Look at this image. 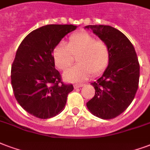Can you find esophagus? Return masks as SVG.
<instances>
[{
    "instance_id": "obj_1",
    "label": "esophagus",
    "mask_w": 150,
    "mask_h": 150,
    "mask_svg": "<svg viewBox=\"0 0 150 150\" xmlns=\"http://www.w3.org/2000/svg\"><path fill=\"white\" fill-rule=\"evenodd\" d=\"M74 86V88H77L83 87V86H84V84H75Z\"/></svg>"
}]
</instances>
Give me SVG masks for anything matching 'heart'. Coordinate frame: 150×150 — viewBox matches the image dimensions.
I'll use <instances>...</instances> for the list:
<instances>
[{
  "instance_id": "heart-1",
  "label": "heart",
  "mask_w": 150,
  "mask_h": 150,
  "mask_svg": "<svg viewBox=\"0 0 150 150\" xmlns=\"http://www.w3.org/2000/svg\"><path fill=\"white\" fill-rule=\"evenodd\" d=\"M76 57L77 64L63 74L67 81L79 82L88 79L91 74L102 73L108 65L110 50L108 45L96 40L86 32L74 34L66 45L63 42L58 43L53 50L55 66L61 70H66L71 66Z\"/></svg>"
}]
</instances>
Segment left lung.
Instances as JSON below:
<instances>
[{
    "mask_svg": "<svg viewBox=\"0 0 150 150\" xmlns=\"http://www.w3.org/2000/svg\"><path fill=\"white\" fill-rule=\"evenodd\" d=\"M104 42L110 60L100 77L91 83L95 96L87 103L95 116L111 119L122 114L132 103L138 88L140 66L132 43L116 28L107 25L85 26Z\"/></svg>",
    "mask_w": 150,
    "mask_h": 150,
    "instance_id": "obj_1",
    "label": "left lung"
}]
</instances>
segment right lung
<instances>
[{
  "label": "right lung",
  "mask_w": 150,
  "mask_h": 150,
  "mask_svg": "<svg viewBox=\"0 0 150 150\" xmlns=\"http://www.w3.org/2000/svg\"><path fill=\"white\" fill-rule=\"evenodd\" d=\"M77 26L49 24L34 30L19 46L11 69L16 100L27 112L39 119H50L65 108L73 84L61 81L55 69L53 50Z\"/></svg>",
  "instance_id": "right-lung-1"
}]
</instances>
